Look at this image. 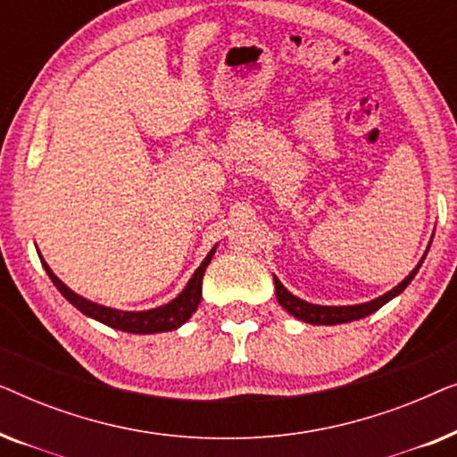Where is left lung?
<instances>
[{"label":"left lung","mask_w":457,"mask_h":457,"mask_svg":"<svg viewBox=\"0 0 457 457\" xmlns=\"http://www.w3.org/2000/svg\"><path fill=\"white\" fill-rule=\"evenodd\" d=\"M430 247V245H428ZM428 249L424 252L422 260L418 262L414 270H411L408 277H405L402 283L397 287H393L391 291H386L385 295H380L377 299H370V302L366 303H355V305H316V303H310V302H303V299H299L297 295H293L283 287V283L274 277V289H277V299L278 303L283 305V308L289 312L291 316H295L297 320H303L308 324H343V322H353V320H360V318H366L374 314V312L383 308L386 302H391L393 297H397L399 293H402L405 287L411 283V278L416 277V272L420 270L424 258H427Z\"/></svg>","instance_id":"1"}]
</instances>
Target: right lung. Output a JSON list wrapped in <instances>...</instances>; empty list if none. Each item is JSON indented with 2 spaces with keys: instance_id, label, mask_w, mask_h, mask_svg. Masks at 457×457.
Masks as SVG:
<instances>
[{
  "instance_id": "add662e5",
  "label": "right lung",
  "mask_w": 457,
  "mask_h": 457,
  "mask_svg": "<svg viewBox=\"0 0 457 457\" xmlns=\"http://www.w3.org/2000/svg\"><path fill=\"white\" fill-rule=\"evenodd\" d=\"M216 247L210 249V253L205 255V260L199 264V268L193 272V277L189 278V283L183 291L179 293L172 302H168L160 308L154 310H143V312H127V310H114V308H105L102 303L91 302V299H85L79 293H74L71 287H66L62 280L55 277L52 268L47 266V262L43 260V255L39 253L41 264L46 268L47 277L52 278V283L58 287V291L64 295L68 302H71L74 308L83 312L85 316L93 318V320L105 324V327H112L116 330H124V333H133V335H155V333H168V330H174L189 320L193 316V312L197 310L199 302H202V280L205 274V268L212 262V255H214Z\"/></svg>"
}]
</instances>
